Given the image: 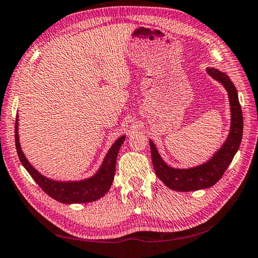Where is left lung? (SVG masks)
I'll list each match as a JSON object with an SVG mask.
<instances>
[{"label":"left lung","instance_id":"8db88e82","mask_svg":"<svg viewBox=\"0 0 258 258\" xmlns=\"http://www.w3.org/2000/svg\"><path fill=\"white\" fill-rule=\"evenodd\" d=\"M208 73L214 79L222 83L228 93L232 114L230 134H228L224 146L214 155V157L209 162L193 167V169L182 170L173 169V167L166 165L162 157L159 156L154 142L150 140L151 161H153L155 173L167 187L173 190L190 191L214 186L223 177L228 165L231 164L233 157L240 147L241 139H242L243 117L235 86L225 73L216 70V69H208Z\"/></svg>","mask_w":258,"mask_h":258}]
</instances>
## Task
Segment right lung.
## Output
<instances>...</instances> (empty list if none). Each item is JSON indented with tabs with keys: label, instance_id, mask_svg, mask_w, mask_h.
Returning a JSON list of instances; mask_svg holds the SVG:
<instances>
[{
	"label": "right lung",
	"instance_id": "1",
	"mask_svg": "<svg viewBox=\"0 0 258 258\" xmlns=\"http://www.w3.org/2000/svg\"><path fill=\"white\" fill-rule=\"evenodd\" d=\"M15 140H16V149H17L18 157L22 162L24 167L31 177L34 179L35 182L42 188L44 193H47L50 198L55 199L56 201L62 203H88L93 202L102 198L111 187L113 181L114 171H116V161L118 151L120 146L125 140V137H120L114 142L111 148L108 151L103 163L97 171L95 175L92 178L86 179L81 181H69L60 182L50 180L42 174H40L33 166H32L24 155L22 148H20L19 138H18V118H16L15 125Z\"/></svg>",
	"mask_w": 258,
	"mask_h": 258
}]
</instances>
